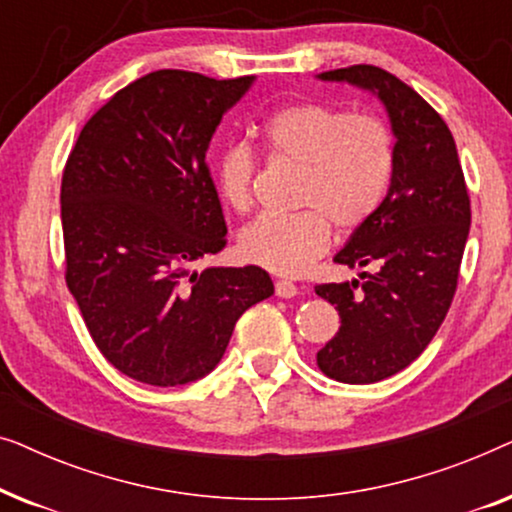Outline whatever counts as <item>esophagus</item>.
Here are the masks:
<instances>
[{
	"label": "esophagus",
	"instance_id": "1",
	"mask_svg": "<svg viewBox=\"0 0 512 512\" xmlns=\"http://www.w3.org/2000/svg\"><path fill=\"white\" fill-rule=\"evenodd\" d=\"M275 293L279 298H293L298 293V286L289 282V279H277L275 282Z\"/></svg>",
	"mask_w": 512,
	"mask_h": 512
}]
</instances>
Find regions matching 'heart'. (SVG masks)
Instances as JSON below:
<instances>
[{
	"label": "heart",
	"mask_w": 512,
	"mask_h": 512,
	"mask_svg": "<svg viewBox=\"0 0 512 512\" xmlns=\"http://www.w3.org/2000/svg\"><path fill=\"white\" fill-rule=\"evenodd\" d=\"M272 158L303 170L291 216H261L240 235L247 261L296 277L331 249L333 226L354 233L380 209L394 174V135L375 114H349L321 102H296L263 125ZM256 153L230 144L216 163L221 198L237 212L254 205Z\"/></svg>",
	"instance_id": "1"
}]
</instances>
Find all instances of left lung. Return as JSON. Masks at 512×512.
Returning <instances> with one entry per match:
<instances>
[{
	"label": "left lung",
	"mask_w": 512,
	"mask_h": 512,
	"mask_svg": "<svg viewBox=\"0 0 512 512\" xmlns=\"http://www.w3.org/2000/svg\"><path fill=\"white\" fill-rule=\"evenodd\" d=\"M319 79L375 93L396 137L387 198L333 258L373 270L361 272V282L314 286L340 314L338 333L317 352L321 373L373 384L408 368L443 324L457 291L471 200L450 128L408 83L373 65Z\"/></svg>",
	"instance_id": "8db88e82"
}]
</instances>
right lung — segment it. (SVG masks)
Instances as JSON below:
<instances>
[{
	"instance_id": "right-lung-1",
	"label": "right lung",
	"mask_w": 512,
	"mask_h": 512,
	"mask_svg": "<svg viewBox=\"0 0 512 512\" xmlns=\"http://www.w3.org/2000/svg\"><path fill=\"white\" fill-rule=\"evenodd\" d=\"M251 83L158 69L97 109L67 158V286L104 359L137 382L179 387L212 373L237 319L275 293L258 265L191 270L226 247L205 156Z\"/></svg>"
}]
</instances>
